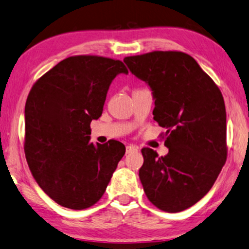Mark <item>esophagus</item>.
Wrapping results in <instances>:
<instances>
[{"instance_id": "obj_1", "label": "esophagus", "mask_w": 249, "mask_h": 249, "mask_svg": "<svg viewBox=\"0 0 249 249\" xmlns=\"http://www.w3.org/2000/svg\"><path fill=\"white\" fill-rule=\"evenodd\" d=\"M138 148L135 145H127L126 147V154H132V152H137Z\"/></svg>"}]
</instances>
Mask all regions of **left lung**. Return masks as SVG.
<instances>
[{"label": "left lung", "instance_id": "1", "mask_svg": "<svg viewBox=\"0 0 249 249\" xmlns=\"http://www.w3.org/2000/svg\"><path fill=\"white\" fill-rule=\"evenodd\" d=\"M124 62L151 88L154 119L166 128L160 135L166 156L141 149L144 160L139 177L145 196L168 213L187 210L211 190L227 160L223 95L184 52L152 51L125 57Z\"/></svg>", "mask_w": 249, "mask_h": 249}]
</instances>
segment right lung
<instances>
[{"label":"right lung","mask_w":249,"mask_h":249,"mask_svg":"<svg viewBox=\"0 0 249 249\" xmlns=\"http://www.w3.org/2000/svg\"><path fill=\"white\" fill-rule=\"evenodd\" d=\"M128 71L121 60L72 55L32 86L25 106V155L33 177L48 196L71 210H85L105 194L122 142H90L92 119L104 110L109 85Z\"/></svg>","instance_id":"1"}]
</instances>
